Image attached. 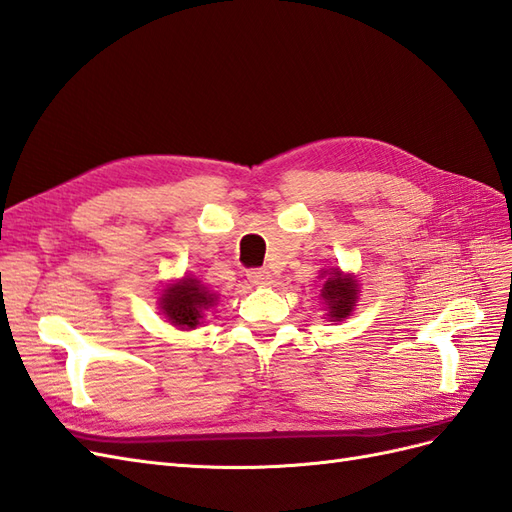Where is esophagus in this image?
Segmentation results:
<instances>
[{"label": "esophagus", "instance_id": "obj_1", "mask_svg": "<svg viewBox=\"0 0 512 512\" xmlns=\"http://www.w3.org/2000/svg\"><path fill=\"white\" fill-rule=\"evenodd\" d=\"M248 281L253 285H270L272 283V272L264 270V268H255L248 272Z\"/></svg>", "mask_w": 512, "mask_h": 512}]
</instances>
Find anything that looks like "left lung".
<instances>
[{
    "label": "left lung",
    "instance_id": "left-lung-1",
    "mask_svg": "<svg viewBox=\"0 0 512 512\" xmlns=\"http://www.w3.org/2000/svg\"><path fill=\"white\" fill-rule=\"evenodd\" d=\"M357 281L352 277H344L339 270H333L329 279L324 281L322 298L329 305V316L333 322H339L350 316L357 303Z\"/></svg>",
    "mask_w": 512,
    "mask_h": 512
}]
</instances>
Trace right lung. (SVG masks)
Returning a JSON list of instances; mask_svg holds the SVG:
<instances>
[{"mask_svg": "<svg viewBox=\"0 0 512 512\" xmlns=\"http://www.w3.org/2000/svg\"><path fill=\"white\" fill-rule=\"evenodd\" d=\"M216 296L209 294L205 287L199 285L196 279H183L175 285H170L162 294V311L164 316L181 329H194L201 324L203 311L214 305Z\"/></svg>", "mask_w": 512, "mask_h": 512, "instance_id": "obj_1", "label": "right lung"}]
</instances>
